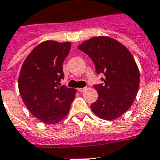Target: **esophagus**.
I'll return each mask as SVG.
<instances>
[{
    "label": "esophagus",
    "instance_id": "obj_1",
    "mask_svg": "<svg viewBox=\"0 0 160 160\" xmlns=\"http://www.w3.org/2000/svg\"><path fill=\"white\" fill-rule=\"evenodd\" d=\"M77 90L79 91V92H84V90H86V87H84V88H78Z\"/></svg>",
    "mask_w": 160,
    "mask_h": 160
}]
</instances>
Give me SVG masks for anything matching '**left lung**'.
I'll use <instances>...</instances> for the list:
<instances>
[{"instance_id":"8db88e82","label":"left lung","mask_w":160,"mask_h":160,"mask_svg":"<svg viewBox=\"0 0 160 160\" xmlns=\"http://www.w3.org/2000/svg\"><path fill=\"white\" fill-rule=\"evenodd\" d=\"M78 49L92 60L102 84H94L98 98L92 112L101 119H115L128 111L138 93L140 73L136 62L124 45L111 37H98L82 43Z\"/></svg>"}]
</instances>
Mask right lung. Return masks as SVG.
<instances>
[{"label": "right lung", "instance_id": "obj_1", "mask_svg": "<svg viewBox=\"0 0 160 160\" xmlns=\"http://www.w3.org/2000/svg\"><path fill=\"white\" fill-rule=\"evenodd\" d=\"M71 43L44 41L28 55L21 68L18 88L24 104L45 123L61 121L68 114L76 96L75 88L60 86L64 79L62 63Z\"/></svg>", "mask_w": 160, "mask_h": 160}]
</instances>
